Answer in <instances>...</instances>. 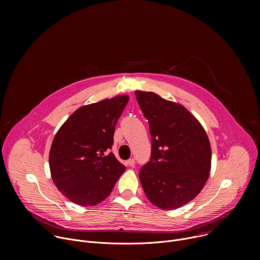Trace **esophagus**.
I'll use <instances>...</instances> for the list:
<instances>
[{"label": "esophagus", "mask_w": 260, "mask_h": 260, "mask_svg": "<svg viewBox=\"0 0 260 260\" xmlns=\"http://www.w3.org/2000/svg\"><path fill=\"white\" fill-rule=\"evenodd\" d=\"M135 165H136V161L134 158H131L126 161V166H128V167H135Z\"/></svg>", "instance_id": "1"}]
</instances>
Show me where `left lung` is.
<instances>
[{"label":"left lung","instance_id":"1","mask_svg":"<svg viewBox=\"0 0 260 260\" xmlns=\"http://www.w3.org/2000/svg\"><path fill=\"white\" fill-rule=\"evenodd\" d=\"M135 93L152 137L151 159L139 173L144 192L162 210L180 208L201 192L209 178V138L184 106L151 91Z\"/></svg>","mask_w":260,"mask_h":260}]
</instances>
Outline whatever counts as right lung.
<instances>
[{"label":"right lung","mask_w":260,"mask_h":260,"mask_svg":"<svg viewBox=\"0 0 260 260\" xmlns=\"http://www.w3.org/2000/svg\"><path fill=\"white\" fill-rule=\"evenodd\" d=\"M127 102L128 95L121 94L82 106L55 134L49 152L51 178L71 202L100 204L125 171L109 149Z\"/></svg>","instance_id":"obj_1"}]
</instances>
